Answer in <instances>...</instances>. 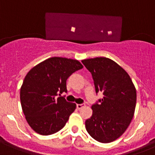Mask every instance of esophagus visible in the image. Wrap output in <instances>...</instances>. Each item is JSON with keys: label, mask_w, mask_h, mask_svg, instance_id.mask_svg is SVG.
Listing matches in <instances>:
<instances>
[{"label": "esophagus", "mask_w": 155, "mask_h": 155, "mask_svg": "<svg viewBox=\"0 0 155 155\" xmlns=\"http://www.w3.org/2000/svg\"><path fill=\"white\" fill-rule=\"evenodd\" d=\"M84 106H85V104H77V105H76V108H77L78 109H81L82 107H84Z\"/></svg>", "instance_id": "obj_1"}]
</instances>
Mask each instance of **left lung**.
<instances>
[{"instance_id": "left-lung-1", "label": "left lung", "mask_w": 155, "mask_h": 155, "mask_svg": "<svg viewBox=\"0 0 155 155\" xmlns=\"http://www.w3.org/2000/svg\"><path fill=\"white\" fill-rule=\"evenodd\" d=\"M82 63L92 74L96 93H103V98L92 105V115L86 121V128L96 141L112 142L122 135L131 123L136 105V89L126 71L108 58L88 59Z\"/></svg>"}]
</instances>
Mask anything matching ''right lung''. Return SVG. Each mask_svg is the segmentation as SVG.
Here are the masks:
<instances>
[{
  "instance_id": "right-lung-1",
  "label": "right lung",
  "mask_w": 155,
  "mask_h": 155,
  "mask_svg": "<svg viewBox=\"0 0 155 155\" xmlns=\"http://www.w3.org/2000/svg\"><path fill=\"white\" fill-rule=\"evenodd\" d=\"M82 68L78 60L51 57L29 71L20 98L26 120L34 131L49 135L65 126L76 105L67 102L61 94L67 92L68 78Z\"/></svg>"
}]
</instances>
